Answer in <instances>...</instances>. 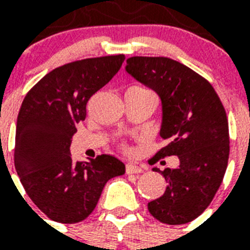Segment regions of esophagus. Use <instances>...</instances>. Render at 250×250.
Masks as SVG:
<instances>
[{"label":"esophagus","instance_id":"obj_1","mask_svg":"<svg viewBox=\"0 0 250 250\" xmlns=\"http://www.w3.org/2000/svg\"><path fill=\"white\" fill-rule=\"evenodd\" d=\"M125 172L127 174H140V172H143V167L139 166V165L128 164L125 166Z\"/></svg>","mask_w":250,"mask_h":250}]
</instances>
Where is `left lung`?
Instances as JSON below:
<instances>
[{"instance_id":"8db88e82","label":"left lung","mask_w":250,"mask_h":250,"mask_svg":"<svg viewBox=\"0 0 250 250\" xmlns=\"http://www.w3.org/2000/svg\"><path fill=\"white\" fill-rule=\"evenodd\" d=\"M125 71L161 100L160 136L167 144L154 161L179 158L174 168L153 167L167 187L149 202V213L166 225L188 223L209 206L225 176L229 154L225 107L208 80L170 58L132 57Z\"/></svg>"}]
</instances>
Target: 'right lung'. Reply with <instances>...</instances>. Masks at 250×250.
Masks as SVG:
<instances>
[{
    "instance_id": "add662e5",
    "label": "right lung",
    "mask_w": 250,
    "mask_h": 250,
    "mask_svg": "<svg viewBox=\"0 0 250 250\" xmlns=\"http://www.w3.org/2000/svg\"><path fill=\"white\" fill-rule=\"evenodd\" d=\"M123 54L76 61L42 78L23 100L17 121L14 164L33 204L52 221L78 223L97 205L111 178L125 172L110 154L74 162L70 145L86 102L119 71Z\"/></svg>"
}]
</instances>
